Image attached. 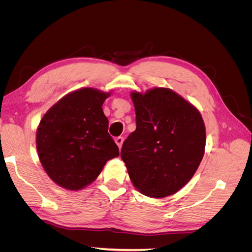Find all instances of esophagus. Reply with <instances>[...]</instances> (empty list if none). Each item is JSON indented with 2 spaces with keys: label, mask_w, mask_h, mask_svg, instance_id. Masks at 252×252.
Masks as SVG:
<instances>
[{
  "label": "esophagus",
  "mask_w": 252,
  "mask_h": 252,
  "mask_svg": "<svg viewBox=\"0 0 252 252\" xmlns=\"http://www.w3.org/2000/svg\"><path fill=\"white\" fill-rule=\"evenodd\" d=\"M123 142H124V139L122 138V136H119V138L116 139V143L118 145V147L121 149L122 148V145H123Z\"/></svg>",
  "instance_id": "1"
}]
</instances>
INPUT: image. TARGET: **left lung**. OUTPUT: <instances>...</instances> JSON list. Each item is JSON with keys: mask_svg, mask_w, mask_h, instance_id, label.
Masks as SVG:
<instances>
[{"mask_svg": "<svg viewBox=\"0 0 252 252\" xmlns=\"http://www.w3.org/2000/svg\"><path fill=\"white\" fill-rule=\"evenodd\" d=\"M136 129L121 158L136 190L161 199L191 180L204 157L206 129L195 106L169 88L132 91Z\"/></svg>", "mask_w": 252, "mask_h": 252, "instance_id": "left-lung-1", "label": "left lung"}]
</instances>
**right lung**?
Returning <instances> with one entry per match:
<instances>
[{
  "instance_id": "right-lung-1",
  "label": "right lung",
  "mask_w": 252,
  "mask_h": 252,
  "mask_svg": "<svg viewBox=\"0 0 252 252\" xmlns=\"http://www.w3.org/2000/svg\"><path fill=\"white\" fill-rule=\"evenodd\" d=\"M111 93L80 88L64 95L44 114L36 129V150L48 177L68 190H81L119 157L108 133L103 103Z\"/></svg>"
}]
</instances>
